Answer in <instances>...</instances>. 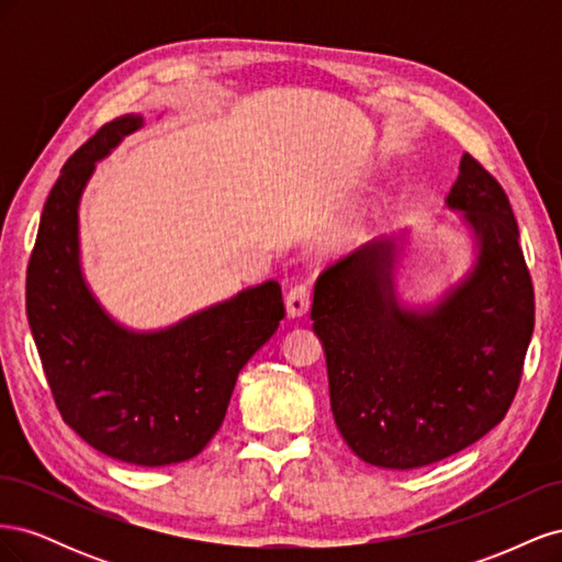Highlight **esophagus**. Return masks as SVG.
Returning a JSON list of instances; mask_svg holds the SVG:
<instances>
[{
    "instance_id": "obj_1",
    "label": "esophagus",
    "mask_w": 562,
    "mask_h": 562,
    "mask_svg": "<svg viewBox=\"0 0 562 562\" xmlns=\"http://www.w3.org/2000/svg\"><path fill=\"white\" fill-rule=\"evenodd\" d=\"M310 310V288L307 285H293L285 295V312L291 318H300Z\"/></svg>"
}]
</instances>
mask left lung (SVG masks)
Returning a JSON list of instances; mask_svg holds the SVG:
<instances>
[{"label":"left lung","mask_w":562,"mask_h":562,"mask_svg":"<svg viewBox=\"0 0 562 562\" xmlns=\"http://www.w3.org/2000/svg\"><path fill=\"white\" fill-rule=\"evenodd\" d=\"M446 203L464 213L479 260L436 307L396 302L389 239L328 265L314 288L335 424L363 462L382 469L440 462L495 429L535 330L532 277L504 187L464 155Z\"/></svg>","instance_id":"obj_1"}]
</instances>
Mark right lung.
Wrapping results in <instances>:
<instances>
[{"label": "right lung", "instance_id": "obj_1", "mask_svg": "<svg viewBox=\"0 0 562 562\" xmlns=\"http://www.w3.org/2000/svg\"><path fill=\"white\" fill-rule=\"evenodd\" d=\"M124 114L67 159L30 255L25 304L50 394L91 448L119 462L166 467L196 457L225 419L241 368L285 316L265 281L157 333H133L100 307L79 265L77 209L98 159L138 131Z\"/></svg>", "mask_w": 562, "mask_h": 562}]
</instances>
